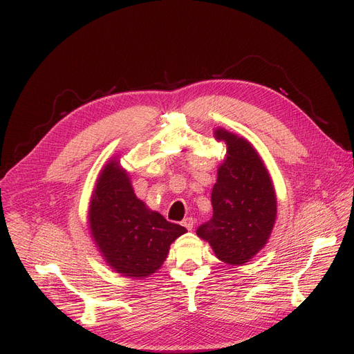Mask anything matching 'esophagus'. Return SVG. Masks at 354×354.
Listing matches in <instances>:
<instances>
[{"label": "esophagus", "mask_w": 354, "mask_h": 354, "mask_svg": "<svg viewBox=\"0 0 354 354\" xmlns=\"http://www.w3.org/2000/svg\"><path fill=\"white\" fill-rule=\"evenodd\" d=\"M182 225H183L185 228H187V230H192L193 225H194V220H193L192 217H186V218L182 221Z\"/></svg>", "instance_id": "obj_1"}]
</instances>
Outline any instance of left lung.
Masks as SVG:
<instances>
[{
    "mask_svg": "<svg viewBox=\"0 0 354 354\" xmlns=\"http://www.w3.org/2000/svg\"><path fill=\"white\" fill-rule=\"evenodd\" d=\"M227 157L212 192L213 217L197 228L216 257L228 265H243L266 245L274 225L277 201L270 175L257 149L243 137L224 129Z\"/></svg>",
    "mask_w": 354,
    "mask_h": 354,
    "instance_id": "left-lung-1",
    "label": "left lung"
}]
</instances>
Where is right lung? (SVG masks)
I'll list each match as a JSON object with an SVG mask.
<instances>
[{
  "label": "right lung",
  "mask_w": 354,
  "mask_h": 354,
  "mask_svg": "<svg viewBox=\"0 0 354 354\" xmlns=\"http://www.w3.org/2000/svg\"><path fill=\"white\" fill-rule=\"evenodd\" d=\"M88 214L100 254L115 272L127 277L156 273L168 257L169 245L186 232L137 198L129 175L113 160L96 180Z\"/></svg>",
  "instance_id": "right-lung-1"
}]
</instances>
